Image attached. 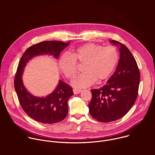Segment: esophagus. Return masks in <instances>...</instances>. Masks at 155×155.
I'll list each match as a JSON object with an SVG mask.
<instances>
[{"instance_id": "34e87169", "label": "esophagus", "mask_w": 155, "mask_h": 155, "mask_svg": "<svg viewBox=\"0 0 155 155\" xmlns=\"http://www.w3.org/2000/svg\"><path fill=\"white\" fill-rule=\"evenodd\" d=\"M81 91H82V90H78V89H74V90H73V92H74V94H79V93H80Z\"/></svg>"}]
</instances>
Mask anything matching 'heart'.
I'll use <instances>...</instances> for the list:
<instances>
[{
  "instance_id": "1",
  "label": "heart",
  "mask_w": 155,
  "mask_h": 155,
  "mask_svg": "<svg viewBox=\"0 0 155 155\" xmlns=\"http://www.w3.org/2000/svg\"><path fill=\"white\" fill-rule=\"evenodd\" d=\"M70 56L62 55L58 61L60 71L68 78L77 72V62L83 63L81 74L76 76L71 84L77 88L86 87L96 80L101 81L113 72L118 61V52L114 46H103L86 43L70 51Z\"/></svg>"
}]
</instances>
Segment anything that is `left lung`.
Instances as JSON below:
<instances>
[{"label": "left lung", "mask_w": 155, "mask_h": 155, "mask_svg": "<svg viewBox=\"0 0 155 155\" xmlns=\"http://www.w3.org/2000/svg\"><path fill=\"white\" fill-rule=\"evenodd\" d=\"M109 41L120 51L117 68L105 85L91 90L92 99L88 105L90 115L103 123L120 119L129 111L137 97L140 83V72L133 55L120 42Z\"/></svg>", "instance_id": "1"}]
</instances>
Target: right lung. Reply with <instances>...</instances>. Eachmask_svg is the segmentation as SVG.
<instances>
[{"label": "right lung", "instance_id": "add662e5", "mask_svg": "<svg viewBox=\"0 0 155 155\" xmlns=\"http://www.w3.org/2000/svg\"><path fill=\"white\" fill-rule=\"evenodd\" d=\"M70 41H44L28 48L18 64L15 78V89L21 107L33 120L44 124H53L62 121L68 114V100L74 95L72 87L59 80L54 91L45 97L31 94L24 85L22 75L27 63L40 55H51L58 59L60 53Z\"/></svg>", "mask_w": 155, "mask_h": 155}]
</instances>
